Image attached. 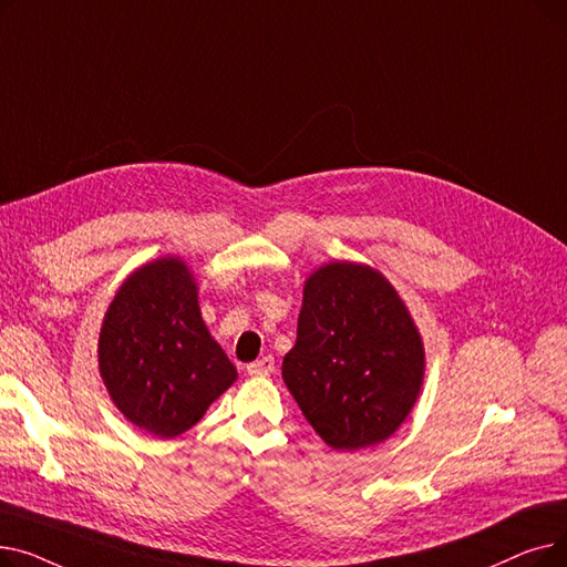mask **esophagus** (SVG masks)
<instances>
[{"mask_svg":"<svg viewBox=\"0 0 567 567\" xmlns=\"http://www.w3.org/2000/svg\"><path fill=\"white\" fill-rule=\"evenodd\" d=\"M274 370H276L274 355H261L259 361H255V363L248 365V374H250V377H268Z\"/></svg>","mask_w":567,"mask_h":567,"instance_id":"1","label":"esophagus"}]
</instances>
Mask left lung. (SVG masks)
<instances>
[{
    "instance_id": "8db88e82",
    "label": "left lung",
    "mask_w": 567,
    "mask_h": 567,
    "mask_svg": "<svg viewBox=\"0 0 567 567\" xmlns=\"http://www.w3.org/2000/svg\"><path fill=\"white\" fill-rule=\"evenodd\" d=\"M425 349L395 287L372 266L331 261L306 280L282 379L336 451L389 439L419 400Z\"/></svg>"
}]
</instances>
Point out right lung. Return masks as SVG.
Listing matches in <instances>:
<instances>
[{
	"label": "right lung",
	"instance_id": "1",
	"mask_svg": "<svg viewBox=\"0 0 567 567\" xmlns=\"http://www.w3.org/2000/svg\"><path fill=\"white\" fill-rule=\"evenodd\" d=\"M99 370L116 409L158 439L190 430L236 381L186 261H148L118 287L101 326Z\"/></svg>",
	"mask_w": 567,
	"mask_h": 567
}]
</instances>
